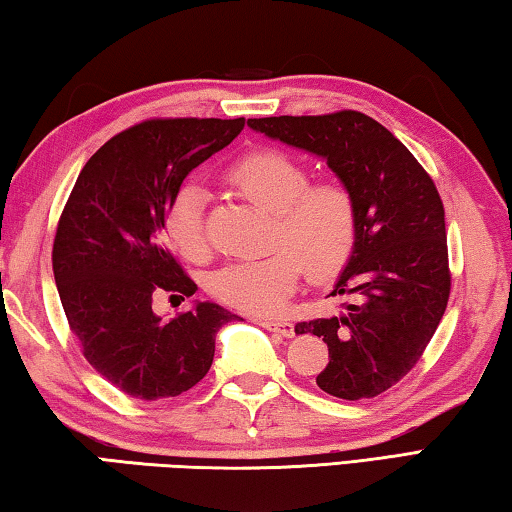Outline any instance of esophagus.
Instances as JSON below:
<instances>
[{
	"label": "esophagus",
	"mask_w": 512,
	"mask_h": 512,
	"mask_svg": "<svg viewBox=\"0 0 512 512\" xmlns=\"http://www.w3.org/2000/svg\"><path fill=\"white\" fill-rule=\"evenodd\" d=\"M259 325L262 327H266L268 332H275V334H280V336H293V323L291 320H282V318H259L257 320Z\"/></svg>",
	"instance_id": "1"
}]
</instances>
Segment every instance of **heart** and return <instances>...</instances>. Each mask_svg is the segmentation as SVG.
<instances>
[{"instance_id": "b5f03b06", "label": "heart", "mask_w": 512, "mask_h": 512, "mask_svg": "<svg viewBox=\"0 0 512 512\" xmlns=\"http://www.w3.org/2000/svg\"><path fill=\"white\" fill-rule=\"evenodd\" d=\"M232 187L259 210L273 216L271 255L225 266L212 293L246 314L273 316L300 284L302 268L316 280L341 271L357 244L359 216L352 192L341 183L309 185V171L277 151H255L228 171ZM205 189L185 185L169 207V237L187 259L207 255Z\"/></svg>"}]
</instances>
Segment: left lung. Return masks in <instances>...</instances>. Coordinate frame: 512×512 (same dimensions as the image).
<instances>
[{"instance_id": "left-lung-1", "label": "left lung", "mask_w": 512, "mask_h": 512, "mask_svg": "<svg viewBox=\"0 0 512 512\" xmlns=\"http://www.w3.org/2000/svg\"><path fill=\"white\" fill-rule=\"evenodd\" d=\"M248 126L327 162L357 203V244L332 296L341 314L298 323L296 334L327 343L316 377L325 393L368 400L409 372L443 318L452 289L445 207L429 173L368 115L248 119Z\"/></svg>"}]
</instances>
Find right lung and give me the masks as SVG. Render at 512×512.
Returning <instances> with one entry per match:
<instances>
[{
  "label": "right lung",
  "mask_w": 512,
  "mask_h": 512,
  "mask_svg": "<svg viewBox=\"0 0 512 512\" xmlns=\"http://www.w3.org/2000/svg\"><path fill=\"white\" fill-rule=\"evenodd\" d=\"M246 119H146L85 162L60 214L54 277L83 357L121 393L160 400L189 391L214 359L216 332L237 316L216 302L164 320L160 291L196 284L167 246L171 201L189 171L228 146Z\"/></svg>",
  "instance_id": "obj_1"
}]
</instances>
